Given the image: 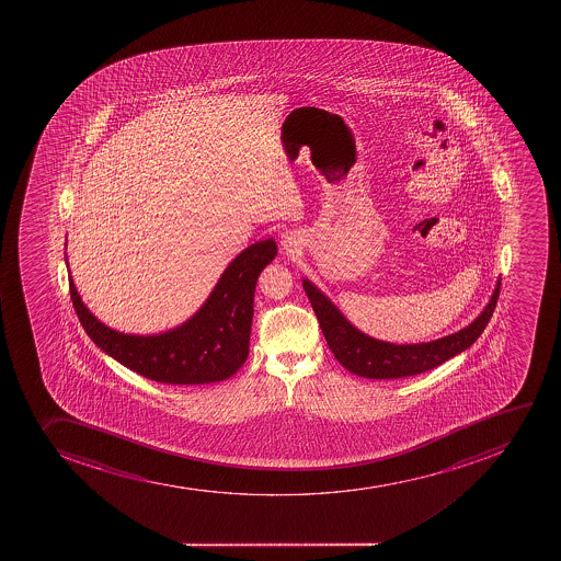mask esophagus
<instances>
[{
	"label": "esophagus",
	"instance_id": "1",
	"mask_svg": "<svg viewBox=\"0 0 561 561\" xmlns=\"http://www.w3.org/2000/svg\"><path fill=\"white\" fill-rule=\"evenodd\" d=\"M282 244L287 252H293L296 249V236L293 232H285L282 236Z\"/></svg>",
	"mask_w": 561,
	"mask_h": 561
}]
</instances>
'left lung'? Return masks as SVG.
Returning <instances> with one entry per match:
<instances>
[{"label":"left lung","mask_w":561,"mask_h":561,"mask_svg":"<svg viewBox=\"0 0 561 561\" xmlns=\"http://www.w3.org/2000/svg\"><path fill=\"white\" fill-rule=\"evenodd\" d=\"M304 289L309 296L312 311L317 314L334 358L347 371L355 373L358 377L386 380V378L413 377L419 373L430 371L433 367L440 366L443 362L468 350L481 336L484 328L489 325L490 318L494 314L497 298H500L501 279L495 285L489 306L484 307V311L468 328L426 344L405 345L389 344L360 333L345 320L344 314L336 309L333 301L329 300L328 296L317 289L309 279H304Z\"/></svg>","instance_id":"8db88e82"}]
</instances>
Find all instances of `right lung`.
<instances>
[{
  "instance_id": "obj_1",
  "label": "right lung",
  "mask_w": 561,
  "mask_h": 561,
  "mask_svg": "<svg viewBox=\"0 0 561 561\" xmlns=\"http://www.w3.org/2000/svg\"><path fill=\"white\" fill-rule=\"evenodd\" d=\"M277 254L272 239L250 244L222 272L199 311L168 333H118L83 306L69 276V293L78 320L106 355L131 371L161 383L192 386L232 377L249 356L254 290L260 272Z\"/></svg>"
}]
</instances>
